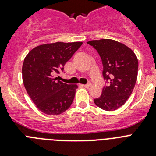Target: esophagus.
<instances>
[{"label":"esophagus","instance_id":"esophagus-1","mask_svg":"<svg viewBox=\"0 0 156 156\" xmlns=\"http://www.w3.org/2000/svg\"><path fill=\"white\" fill-rule=\"evenodd\" d=\"M82 86L84 87H86V88H88L91 86V83H87V84H82Z\"/></svg>","mask_w":156,"mask_h":156}]
</instances>
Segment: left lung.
<instances>
[{
    "mask_svg": "<svg viewBox=\"0 0 156 156\" xmlns=\"http://www.w3.org/2000/svg\"><path fill=\"white\" fill-rule=\"evenodd\" d=\"M100 55L102 75L108 83L95 105L106 111H114L125 104L132 94L137 78L138 60L134 52L123 44L110 39L88 41Z\"/></svg>",
    "mask_w": 156,
    "mask_h": 156,
    "instance_id": "left-lung-1",
    "label": "left lung"
}]
</instances>
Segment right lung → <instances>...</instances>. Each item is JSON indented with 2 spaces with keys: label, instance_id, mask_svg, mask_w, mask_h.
I'll return each instance as SVG.
<instances>
[{
  "label": "right lung",
  "instance_id": "add662e5",
  "mask_svg": "<svg viewBox=\"0 0 156 156\" xmlns=\"http://www.w3.org/2000/svg\"><path fill=\"white\" fill-rule=\"evenodd\" d=\"M82 44L56 42L40 45L25 58L22 69L25 88L44 113L59 115L73 103L77 85L64 83L58 80L55 75L63 72L65 64Z\"/></svg>",
  "mask_w": 156,
  "mask_h": 156
}]
</instances>
